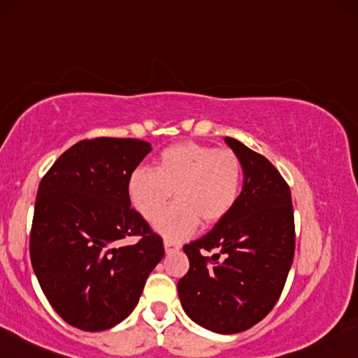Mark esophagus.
Masks as SVG:
<instances>
[{"instance_id": "34e87169", "label": "esophagus", "mask_w": 358, "mask_h": 358, "mask_svg": "<svg viewBox=\"0 0 358 358\" xmlns=\"http://www.w3.org/2000/svg\"><path fill=\"white\" fill-rule=\"evenodd\" d=\"M163 245H165L166 253H170V252H176V250L182 248V245L176 243V242H173V240H170V238H165V240H163Z\"/></svg>"}]
</instances>
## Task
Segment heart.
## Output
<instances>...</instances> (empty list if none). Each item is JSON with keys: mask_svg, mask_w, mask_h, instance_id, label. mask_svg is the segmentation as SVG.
<instances>
[{"mask_svg": "<svg viewBox=\"0 0 358 358\" xmlns=\"http://www.w3.org/2000/svg\"><path fill=\"white\" fill-rule=\"evenodd\" d=\"M242 176V162L234 152L185 141L163 150L155 170L136 168L128 178V196L136 212L153 222L175 191L177 203L157 216L155 228L166 238L182 240L196 230L200 218L217 223L230 213Z\"/></svg>", "mask_w": 358, "mask_h": 358, "instance_id": "heart-1", "label": "heart"}]
</instances>
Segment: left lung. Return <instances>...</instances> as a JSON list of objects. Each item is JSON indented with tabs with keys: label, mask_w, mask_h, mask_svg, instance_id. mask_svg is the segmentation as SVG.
Listing matches in <instances>:
<instances>
[{
	"label": "left lung",
	"mask_w": 358,
	"mask_h": 358,
	"mask_svg": "<svg viewBox=\"0 0 358 358\" xmlns=\"http://www.w3.org/2000/svg\"><path fill=\"white\" fill-rule=\"evenodd\" d=\"M225 143L242 162V193L225 218L183 247L190 268L178 296L195 324L230 335L258 324L277 303L294 262L295 223L277 168L235 138ZM203 249L217 253L205 257Z\"/></svg>",
	"instance_id": "1"
}]
</instances>
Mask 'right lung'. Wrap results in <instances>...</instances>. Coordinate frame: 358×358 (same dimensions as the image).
I'll list each match as a JSON object with an SVG mask.
<instances>
[{
	"label": "right lung",
	"mask_w": 358,
	"mask_h": 358,
	"mask_svg": "<svg viewBox=\"0 0 358 358\" xmlns=\"http://www.w3.org/2000/svg\"><path fill=\"white\" fill-rule=\"evenodd\" d=\"M150 152L135 138L83 140L43 176L29 257L43 294L71 327L100 331L123 322L165 255L128 196V178ZM130 236L141 240L124 245Z\"/></svg>",
	"instance_id": "right-lung-1"
}]
</instances>
